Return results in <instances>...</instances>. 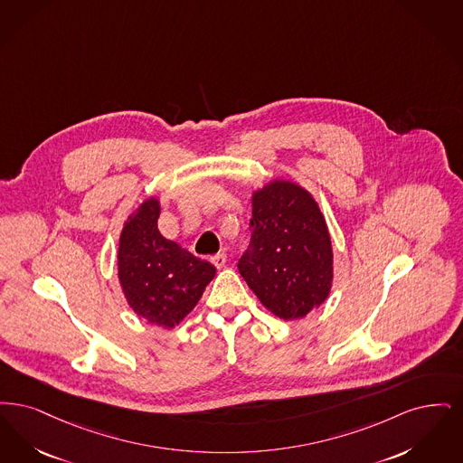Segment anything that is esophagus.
Listing matches in <instances>:
<instances>
[{
  "label": "esophagus",
  "mask_w": 463,
  "mask_h": 463,
  "mask_svg": "<svg viewBox=\"0 0 463 463\" xmlns=\"http://www.w3.org/2000/svg\"><path fill=\"white\" fill-rule=\"evenodd\" d=\"M211 262L216 266V268H222L226 264V254L224 252H218L211 258Z\"/></svg>",
  "instance_id": "obj_1"
}]
</instances>
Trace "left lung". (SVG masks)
Instances as JSON below:
<instances>
[{
    "label": "left lung",
    "instance_id": "8db88e82",
    "mask_svg": "<svg viewBox=\"0 0 463 463\" xmlns=\"http://www.w3.org/2000/svg\"><path fill=\"white\" fill-rule=\"evenodd\" d=\"M250 243L239 271L262 306L298 320L320 306L332 285V245L322 211L296 183L273 181L252 197Z\"/></svg>",
    "mask_w": 463,
    "mask_h": 463
}]
</instances>
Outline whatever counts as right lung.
Wrapping results in <instances>:
<instances>
[{
	"mask_svg": "<svg viewBox=\"0 0 463 463\" xmlns=\"http://www.w3.org/2000/svg\"><path fill=\"white\" fill-rule=\"evenodd\" d=\"M159 214V201L148 199L128 218L118 254L119 282L138 317L173 328L195 307L216 268L164 239Z\"/></svg>",
	"mask_w": 463,
	"mask_h": 463,
	"instance_id": "right-lung-1",
	"label": "right lung"
}]
</instances>
